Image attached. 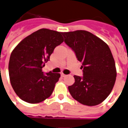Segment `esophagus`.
Segmentation results:
<instances>
[{"mask_svg":"<svg viewBox=\"0 0 128 128\" xmlns=\"http://www.w3.org/2000/svg\"><path fill=\"white\" fill-rule=\"evenodd\" d=\"M60 76H61V77H65V76H66V75L64 74L63 73H61V74H60Z\"/></svg>","mask_w":128,"mask_h":128,"instance_id":"1","label":"esophagus"}]
</instances>
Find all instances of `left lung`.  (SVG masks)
Returning <instances> with one entry per match:
<instances>
[{
    "label": "left lung",
    "mask_w": 128,
    "mask_h": 128,
    "mask_svg": "<svg viewBox=\"0 0 128 128\" xmlns=\"http://www.w3.org/2000/svg\"><path fill=\"white\" fill-rule=\"evenodd\" d=\"M65 42L82 63L83 77L74 76L68 87L72 97L84 105L95 106L106 99L113 90L117 76L115 63L106 43L85 30L62 32Z\"/></svg>",
    "instance_id": "left-lung-1"
}]
</instances>
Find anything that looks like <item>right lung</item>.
Wrapping results in <instances>:
<instances>
[{
    "label": "right lung",
    "mask_w": 128,
    "mask_h": 128,
    "mask_svg": "<svg viewBox=\"0 0 128 128\" xmlns=\"http://www.w3.org/2000/svg\"><path fill=\"white\" fill-rule=\"evenodd\" d=\"M63 42L62 32L42 28L16 46L8 63L9 78L15 92L28 103L42 102L52 94L60 74H44L42 69L54 48Z\"/></svg>",
    "instance_id": "right-lung-1"
}]
</instances>
